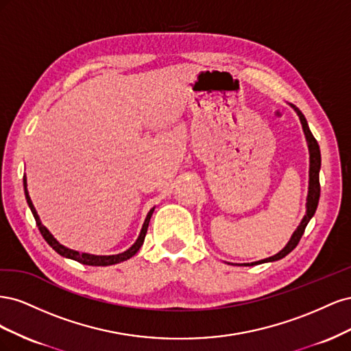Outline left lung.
<instances>
[{
  "label": "left lung",
  "mask_w": 351,
  "mask_h": 351,
  "mask_svg": "<svg viewBox=\"0 0 351 351\" xmlns=\"http://www.w3.org/2000/svg\"><path fill=\"white\" fill-rule=\"evenodd\" d=\"M293 108L295 110L297 115H299V119L302 121L303 125V132L306 134V141H307V146H309V154H311V168H309V193H307V204H306V215L303 217L300 226L297 227V230L293 232V236L290 239V241L287 243V246L277 254H274V256L268 258V259H263L259 262H253V263H244L247 267V265H256V263H263V262H274V261H278L282 259L284 256H287L297 244H299L303 232L306 230V226L309 224L311 218L315 215L316 208H317V202H319V196H321V184H319V169H321V151H319V145H317L316 139L313 137L309 125H307V121L304 119V115L302 114V111L299 108H295L293 105Z\"/></svg>",
  "instance_id": "1"
}]
</instances>
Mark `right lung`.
Here are the masks:
<instances>
[{
	"label": "right lung",
	"mask_w": 351,
	"mask_h": 351,
	"mask_svg": "<svg viewBox=\"0 0 351 351\" xmlns=\"http://www.w3.org/2000/svg\"><path fill=\"white\" fill-rule=\"evenodd\" d=\"M23 186H25V195H26L27 205H29V208H30V210H32V214H34V217H35L36 226H38V228H39V231H40L42 237H44L45 241L49 244V246H51L52 249H54L58 254H61V256L73 259V261H76V262H80V263H83V265H90V267H108V265L120 263V262H123V261L130 259L132 256H134V254L137 253V250H139L141 246L143 244V240H145V236H146V231H147V226H149L151 217H152V214H154V209H151L149 214L146 215V219H145V222H143V227H142V230H141V234H139V237H137L136 243L133 244V246H132L129 250H125V252L119 253V254H111V256H95V254L79 253V252H76V250L67 249V247L62 246V244H60L54 237H52L51 232H49L44 226H42V222H40V219H39V217H38V212H36L34 204H32L30 196H29V193H27L26 176H23Z\"/></svg>",
	"instance_id": "1"
}]
</instances>
